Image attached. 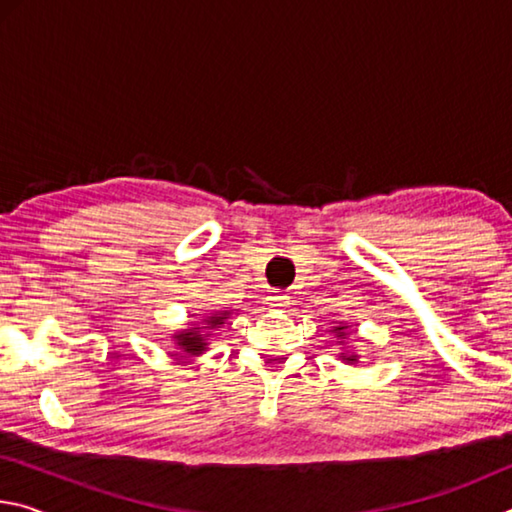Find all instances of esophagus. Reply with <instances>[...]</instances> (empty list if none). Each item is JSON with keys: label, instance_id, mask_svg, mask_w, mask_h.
Here are the masks:
<instances>
[{"label": "esophagus", "instance_id": "esophagus-1", "mask_svg": "<svg viewBox=\"0 0 512 512\" xmlns=\"http://www.w3.org/2000/svg\"><path fill=\"white\" fill-rule=\"evenodd\" d=\"M268 300H271V305L273 307H287V305H291V298L287 296V293H282V291H273L271 296H268Z\"/></svg>", "mask_w": 512, "mask_h": 512}]
</instances>
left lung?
I'll return each mask as SVG.
<instances>
[{"label": "left lung", "instance_id": "8db88e82", "mask_svg": "<svg viewBox=\"0 0 512 512\" xmlns=\"http://www.w3.org/2000/svg\"><path fill=\"white\" fill-rule=\"evenodd\" d=\"M336 332H339V336H345V327H334ZM348 361H357L354 357H348Z\"/></svg>", "mask_w": 512, "mask_h": 512}]
</instances>
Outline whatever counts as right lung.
<instances>
[{"mask_svg": "<svg viewBox=\"0 0 512 512\" xmlns=\"http://www.w3.org/2000/svg\"><path fill=\"white\" fill-rule=\"evenodd\" d=\"M223 318H225V314L223 316H210V318H205V323L216 327V325L223 323ZM198 332H203V329L201 327H192V329H187V332H183L180 336H176V341H178L180 348H183L189 354H201L205 350L207 343H205V334H198Z\"/></svg>", "mask_w": 512, "mask_h": 512, "instance_id": "right-lung-1", "label": "right lung"}]
</instances>
